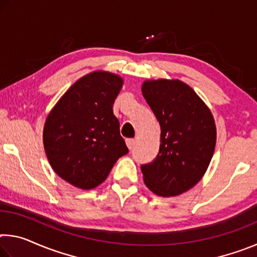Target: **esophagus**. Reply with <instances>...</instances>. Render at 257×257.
<instances>
[{
  "instance_id": "1",
  "label": "esophagus",
  "mask_w": 257,
  "mask_h": 257,
  "mask_svg": "<svg viewBox=\"0 0 257 257\" xmlns=\"http://www.w3.org/2000/svg\"><path fill=\"white\" fill-rule=\"evenodd\" d=\"M125 144H127L129 150H132L133 147H134V145H135V139L134 138H128L127 141H125Z\"/></svg>"
}]
</instances>
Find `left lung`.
<instances>
[{
    "mask_svg": "<svg viewBox=\"0 0 257 257\" xmlns=\"http://www.w3.org/2000/svg\"><path fill=\"white\" fill-rule=\"evenodd\" d=\"M142 93L161 127L159 154L141 168L144 182L159 196H177L205 175L216 143L214 118L195 90L179 79L145 80Z\"/></svg>",
    "mask_w": 257,
    "mask_h": 257,
    "instance_id": "left-lung-1",
    "label": "left lung"
}]
</instances>
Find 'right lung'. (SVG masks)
<instances>
[{
    "mask_svg": "<svg viewBox=\"0 0 257 257\" xmlns=\"http://www.w3.org/2000/svg\"><path fill=\"white\" fill-rule=\"evenodd\" d=\"M122 85L115 73H87L47 115L43 130L47 160L56 175L77 188L101 185L118 159L128 153L112 110Z\"/></svg>",
    "mask_w": 257,
    "mask_h": 257,
    "instance_id": "obj_1",
    "label": "right lung"
}]
</instances>
